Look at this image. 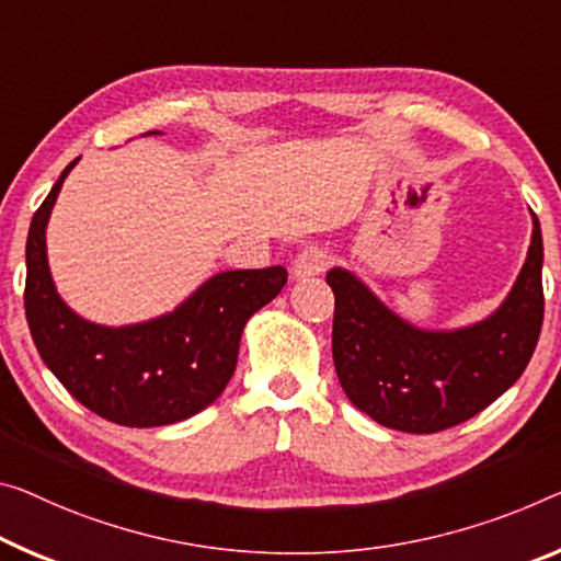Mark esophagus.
<instances>
[{"label": "esophagus", "instance_id": "obj_1", "mask_svg": "<svg viewBox=\"0 0 561 561\" xmlns=\"http://www.w3.org/2000/svg\"><path fill=\"white\" fill-rule=\"evenodd\" d=\"M331 263V255L325 248H318V245H310L306 248V251H300L296 255V261H293V278L296 280H304V278H313V275L323 273L325 268H329Z\"/></svg>", "mask_w": 561, "mask_h": 561}]
</instances>
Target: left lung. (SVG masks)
<instances>
[{"instance_id": "1", "label": "left lung", "mask_w": 561, "mask_h": 561, "mask_svg": "<svg viewBox=\"0 0 561 561\" xmlns=\"http://www.w3.org/2000/svg\"><path fill=\"white\" fill-rule=\"evenodd\" d=\"M527 263L502 306L456 331H421L356 275H325L335 296L333 364L343 391L381 426L436 434L469 421L524 374L545 321L541 228L531 213Z\"/></svg>"}]
</instances>
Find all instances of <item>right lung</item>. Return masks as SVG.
<instances>
[{
  "mask_svg": "<svg viewBox=\"0 0 561 561\" xmlns=\"http://www.w3.org/2000/svg\"><path fill=\"white\" fill-rule=\"evenodd\" d=\"M77 160L30 226L24 310L32 341L59 383L98 416L133 428L178 424L226 389L248 318L278 296L288 271L273 265L218 273L172 313L145 323L107 329L84 321L59 298L45 243L49 213Z\"/></svg>",
  "mask_w": 561,
  "mask_h": 561,
  "instance_id": "add662e5",
  "label": "right lung"
}]
</instances>
